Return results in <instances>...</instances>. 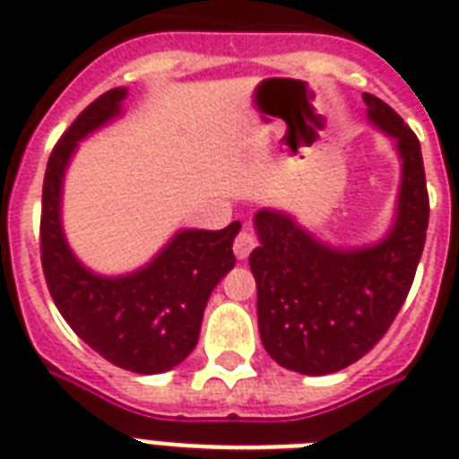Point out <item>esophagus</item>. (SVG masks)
Instances as JSON below:
<instances>
[{
  "label": "esophagus",
  "mask_w": 459,
  "mask_h": 459,
  "mask_svg": "<svg viewBox=\"0 0 459 459\" xmlns=\"http://www.w3.org/2000/svg\"><path fill=\"white\" fill-rule=\"evenodd\" d=\"M255 245H257L255 236H252L247 229H243L238 233L236 240H233V252H236L238 259H247L250 257V252L255 250Z\"/></svg>",
  "instance_id": "1"
}]
</instances>
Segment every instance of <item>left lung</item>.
<instances>
[{
    "label": "left lung",
    "instance_id": "obj_1",
    "mask_svg": "<svg viewBox=\"0 0 459 459\" xmlns=\"http://www.w3.org/2000/svg\"><path fill=\"white\" fill-rule=\"evenodd\" d=\"M367 118L395 140L400 190L391 230L364 247L324 243L281 209L255 214L259 247L250 255L257 281L259 335L290 371L333 374L377 345L400 312L420 264L429 226V193L420 140L378 97L364 92Z\"/></svg>",
    "mask_w": 459,
    "mask_h": 459
}]
</instances>
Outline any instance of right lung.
I'll return each instance as SVG.
<instances>
[{
    "label": "right lung",
    "instance_id": "add662e5",
    "mask_svg": "<svg viewBox=\"0 0 459 459\" xmlns=\"http://www.w3.org/2000/svg\"><path fill=\"white\" fill-rule=\"evenodd\" d=\"M126 95V88H114L97 97L52 150L42 186L39 252L54 305L75 335L121 369L161 374L197 345L209 295L236 264L240 221L221 230H178L150 264L126 276H102L75 257L61 226L64 176L78 143L124 114Z\"/></svg>",
    "mask_w": 459,
    "mask_h": 459
}]
</instances>
